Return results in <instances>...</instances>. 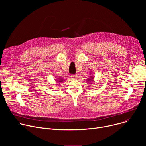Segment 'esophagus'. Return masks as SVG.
<instances>
[{"mask_svg": "<svg viewBox=\"0 0 146 146\" xmlns=\"http://www.w3.org/2000/svg\"><path fill=\"white\" fill-rule=\"evenodd\" d=\"M71 77L73 79H77L78 78V76L77 74H72L71 75Z\"/></svg>", "mask_w": 146, "mask_h": 146, "instance_id": "34e87169", "label": "esophagus"}]
</instances>
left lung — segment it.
I'll return each mask as SVG.
<instances>
[{
	"label": "left lung",
	"mask_w": 146,
	"mask_h": 146,
	"mask_svg": "<svg viewBox=\"0 0 146 146\" xmlns=\"http://www.w3.org/2000/svg\"><path fill=\"white\" fill-rule=\"evenodd\" d=\"M94 79V77H93V76H89V78L88 79H86L87 82H88V83H89H89L90 84L91 82H92Z\"/></svg>",
	"instance_id": "left-lung-1"
}]
</instances>
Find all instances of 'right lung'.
Here are the masks:
<instances>
[{
  "mask_svg": "<svg viewBox=\"0 0 146 146\" xmlns=\"http://www.w3.org/2000/svg\"><path fill=\"white\" fill-rule=\"evenodd\" d=\"M56 81V82L57 83H62V82H63L64 79H63V78H57Z\"/></svg>",
  "mask_w": 146,
  "mask_h": 146,
  "instance_id": "right-lung-1",
  "label": "right lung"
}]
</instances>
